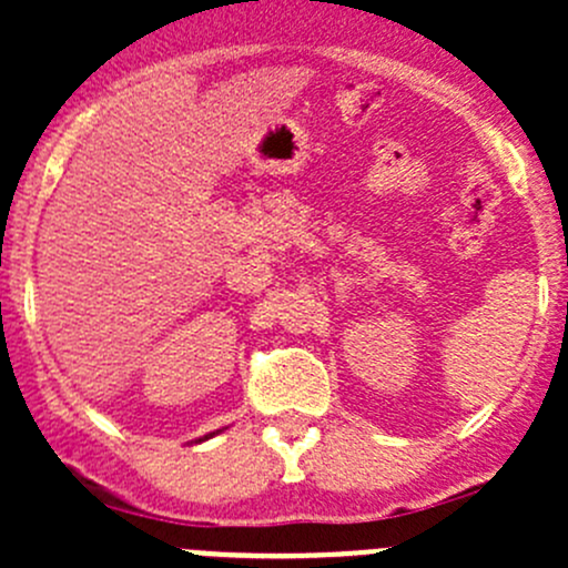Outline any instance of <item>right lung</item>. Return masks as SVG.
Returning a JSON list of instances; mask_svg holds the SVG:
<instances>
[{
  "label": "right lung",
  "instance_id": "add662e5",
  "mask_svg": "<svg viewBox=\"0 0 568 568\" xmlns=\"http://www.w3.org/2000/svg\"><path fill=\"white\" fill-rule=\"evenodd\" d=\"M209 437H214V434H205V437H200V439H197V443H203V439H209Z\"/></svg>",
  "mask_w": 568,
  "mask_h": 568
}]
</instances>
